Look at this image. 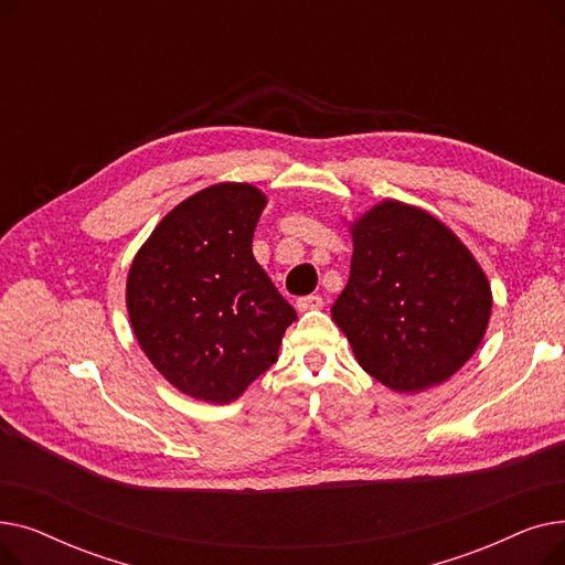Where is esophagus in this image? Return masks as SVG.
Instances as JSON below:
<instances>
[{
  "label": "esophagus",
  "instance_id": "obj_1",
  "mask_svg": "<svg viewBox=\"0 0 565 565\" xmlns=\"http://www.w3.org/2000/svg\"><path fill=\"white\" fill-rule=\"evenodd\" d=\"M295 307H298V311H313L322 307V298L320 295H307V298H300L295 302Z\"/></svg>",
  "mask_w": 565,
  "mask_h": 565
}]
</instances>
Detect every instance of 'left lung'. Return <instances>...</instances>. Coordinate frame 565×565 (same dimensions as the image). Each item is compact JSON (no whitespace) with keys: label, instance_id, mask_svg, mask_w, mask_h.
<instances>
[{"label":"left lung","instance_id":"left-lung-1","mask_svg":"<svg viewBox=\"0 0 565 565\" xmlns=\"http://www.w3.org/2000/svg\"><path fill=\"white\" fill-rule=\"evenodd\" d=\"M350 279L332 307L362 369L394 392L449 380L479 348L490 284L433 215L382 201L352 224Z\"/></svg>","mask_w":565,"mask_h":565}]
</instances>
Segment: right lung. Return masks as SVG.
<instances>
[{
    "label": "right lung",
    "instance_id": "obj_1",
    "mask_svg": "<svg viewBox=\"0 0 565 565\" xmlns=\"http://www.w3.org/2000/svg\"><path fill=\"white\" fill-rule=\"evenodd\" d=\"M265 196L220 183L185 199L132 260L128 313L153 366L183 394L228 403L277 362L298 318L252 254Z\"/></svg>",
    "mask_w": 565,
    "mask_h": 565
}]
</instances>
